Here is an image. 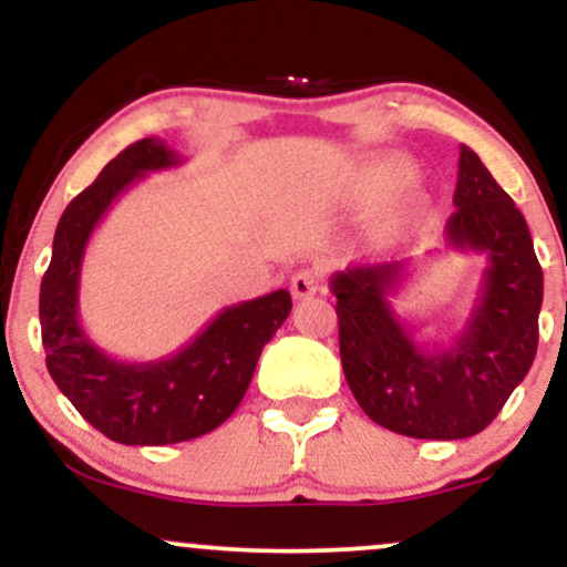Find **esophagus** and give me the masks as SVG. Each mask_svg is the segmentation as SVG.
I'll use <instances>...</instances> for the list:
<instances>
[{"mask_svg": "<svg viewBox=\"0 0 567 567\" xmlns=\"http://www.w3.org/2000/svg\"><path fill=\"white\" fill-rule=\"evenodd\" d=\"M290 292L296 301H306V298L317 296L320 292V275L317 271H298V275L290 277Z\"/></svg>", "mask_w": 567, "mask_h": 567, "instance_id": "34e87169", "label": "esophagus"}]
</instances>
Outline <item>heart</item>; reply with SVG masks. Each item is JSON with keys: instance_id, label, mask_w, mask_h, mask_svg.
<instances>
[{"instance_id": "obj_1", "label": "heart", "mask_w": 567, "mask_h": 567, "mask_svg": "<svg viewBox=\"0 0 567 567\" xmlns=\"http://www.w3.org/2000/svg\"><path fill=\"white\" fill-rule=\"evenodd\" d=\"M408 162L402 157H379L370 159L360 171L354 173V197L362 202H375L381 197H386L392 188H396L402 181L408 178ZM426 205V194L424 192H413L408 194L405 202H402L400 210H394L392 216L381 224V231H392L394 226H400V220H405L410 216L421 210Z\"/></svg>"}]
</instances>
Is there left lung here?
<instances>
[{"label":"left lung","mask_w":567,"mask_h":567,"mask_svg":"<svg viewBox=\"0 0 567 567\" xmlns=\"http://www.w3.org/2000/svg\"><path fill=\"white\" fill-rule=\"evenodd\" d=\"M451 250L485 252L477 303L447 343H419L389 292L408 264L354 266L330 279L347 383L375 424L415 440L483 432L528 375L538 347L544 271L523 213L470 146H461Z\"/></svg>","instance_id":"left-lung-1"}]
</instances>
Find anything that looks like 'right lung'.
Here are the masks:
<instances>
[{"label": "right lung", "instance_id": "right-lung-1", "mask_svg": "<svg viewBox=\"0 0 567 567\" xmlns=\"http://www.w3.org/2000/svg\"><path fill=\"white\" fill-rule=\"evenodd\" d=\"M181 162L159 138L135 141L116 154L63 210L39 290L50 375L87 424L122 445H173L218 429L243 402L261 349L292 309L288 290L226 306L184 349L152 362L116 360L90 341L80 322L90 234L135 181Z\"/></svg>", "mask_w": 567, "mask_h": 567}]
</instances>
